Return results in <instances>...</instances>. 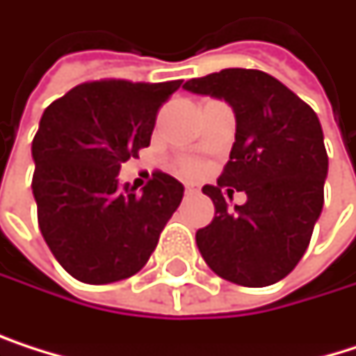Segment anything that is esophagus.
Masks as SVG:
<instances>
[{"label": "esophagus", "mask_w": 356, "mask_h": 356, "mask_svg": "<svg viewBox=\"0 0 356 356\" xmlns=\"http://www.w3.org/2000/svg\"><path fill=\"white\" fill-rule=\"evenodd\" d=\"M184 191H186L188 195H193V193H197L199 188H197V184H193V182H186V184H184Z\"/></svg>", "instance_id": "esophagus-1"}]
</instances>
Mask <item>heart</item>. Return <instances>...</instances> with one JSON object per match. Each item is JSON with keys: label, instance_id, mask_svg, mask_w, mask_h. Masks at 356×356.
Segmentation results:
<instances>
[{"label": "heart", "instance_id": "1", "mask_svg": "<svg viewBox=\"0 0 356 356\" xmlns=\"http://www.w3.org/2000/svg\"><path fill=\"white\" fill-rule=\"evenodd\" d=\"M186 170H191V165H188V168H186Z\"/></svg>", "mask_w": 356, "mask_h": 356}]
</instances>
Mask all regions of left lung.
I'll list each match as a JSON object with an SVG mask.
<instances>
[{
  "instance_id": "1",
  "label": "left lung",
  "mask_w": 356,
  "mask_h": 356,
  "mask_svg": "<svg viewBox=\"0 0 356 356\" xmlns=\"http://www.w3.org/2000/svg\"><path fill=\"white\" fill-rule=\"evenodd\" d=\"M182 88L225 100L237 123L218 186H203L216 216L197 231V248L222 279L273 285L296 268L323 209L327 153L319 117L279 79L254 69H225ZM222 186L245 190L248 201L231 210Z\"/></svg>"
}]
</instances>
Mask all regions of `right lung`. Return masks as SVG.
<instances>
[{"label":"right lung","mask_w":356,"mask_h":356,"mask_svg":"<svg viewBox=\"0 0 356 356\" xmlns=\"http://www.w3.org/2000/svg\"><path fill=\"white\" fill-rule=\"evenodd\" d=\"M180 83L90 81L43 111L31 147L39 231L75 279L104 285L136 275L178 209L176 178L155 172L136 193L119 184V170L151 145L157 111Z\"/></svg>","instance_id":"obj_1"}]
</instances>
